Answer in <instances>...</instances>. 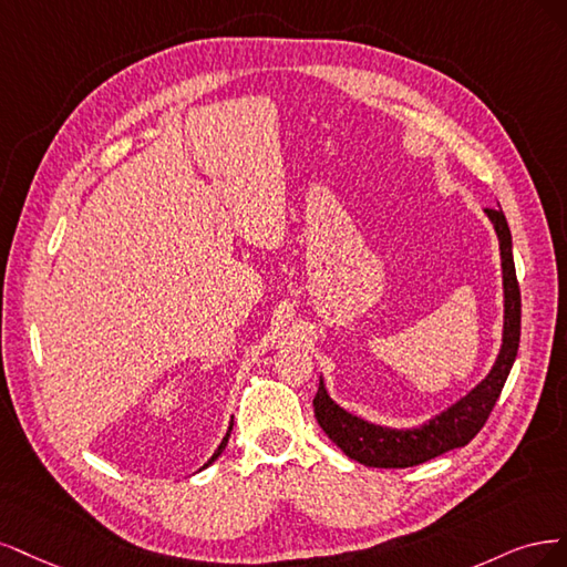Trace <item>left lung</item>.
I'll return each instance as SVG.
<instances>
[{
	"label": "left lung",
	"instance_id": "left-lung-1",
	"mask_svg": "<svg viewBox=\"0 0 567 567\" xmlns=\"http://www.w3.org/2000/svg\"><path fill=\"white\" fill-rule=\"evenodd\" d=\"M487 218L495 226L502 257V287H504V330L502 346L495 364L487 377L476 383L464 398L456 400L447 410L437 412L429 422L412 429H393L368 422L358 414H351L337 405L324 389V379L320 377V386L313 400L316 419L320 429L330 441L343 450L346 456L377 468H408L424 464L433 456H441L454 447H464L473 441L487 416L495 408L497 398L504 389L506 377L514 368L520 341V289L516 280L514 266V243L506 216L499 209H485Z\"/></svg>",
	"mask_w": 567,
	"mask_h": 567
}]
</instances>
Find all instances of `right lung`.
<instances>
[{"instance_id":"right-lung-1","label":"right lung","mask_w":567,"mask_h":567,"mask_svg":"<svg viewBox=\"0 0 567 567\" xmlns=\"http://www.w3.org/2000/svg\"><path fill=\"white\" fill-rule=\"evenodd\" d=\"M230 431H233V422H230V426H228V433L224 435V441H221V445H218L216 450H214V454L209 456V460H207V464L203 466V468H207V466H212L216 460H218V456H221V452L226 450V445H228V437H230Z\"/></svg>"}]
</instances>
